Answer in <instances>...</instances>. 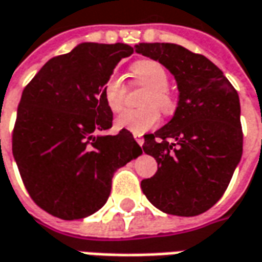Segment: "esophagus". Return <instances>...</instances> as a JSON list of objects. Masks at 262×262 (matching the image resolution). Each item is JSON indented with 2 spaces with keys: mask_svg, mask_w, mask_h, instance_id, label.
<instances>
[{
  "mask_svg": "<svg viewBox=\"0 0 262 262\" xmlns=\"http://www.w3.org/2000/svg\"><path fill=\"white\" fill-rule=\"evenodd\" d=\"M134 138H135V141H137V143L140 144V145H143L144 140H143V137H141V135H138V134H134Z\"/></svg>",
  "mask_w": 262,
  "mask_h": 262,
  "instance_id": "obj_1",
  "label": "esophagus"
}]
</instances>
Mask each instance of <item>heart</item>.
<instances>
[{"mask_svg": "<svg viewBox=\"0 0 262 262\" xmlns=\"http://www.w3.org/2000/svg\"><path fill=\"white\" fill-rule=\"evenodd\" d=\"M131 75L134 83L147 88L144 94L141 110H131L117 118V127L128 129L134 134H144L154 128L160 121L157 107L163 114H171L176 101L174 95L168 89V72L157 60L143 59L131 66ZM101 94L106 106L112 112H121L125 106L127 85L118 73L112 72L102 82Z\"/></svg>", "mask_w": 262, "mask_h": 262, "instance_id": "heart-1", "label": "heart"}]
</instances>
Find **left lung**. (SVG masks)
<instances>
[{
    "label": "left lung",
    "mask_w": 262,
    "mask_h": 262,
    "mask_svg": "<svg viewBox=\"0 0 262 262\" xmlns=\"http://www.w3.org/2000/svg\"><path fill=\"white\" fill-rule=\"evenodd\" d=\"M135 52L164 64L180 92L170 122L144 135V152L160 167L141 189L168 215H201L222 198L241 160L238 92L216 64L182 46L140 43Z\"/></svg>",
    "instance_id": "8db88e82"
}]
</instances>
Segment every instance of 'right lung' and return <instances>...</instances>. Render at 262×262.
<instances>
[{"label":"right lung","mask_w":262,"mask_h":262,"mask_svg":"<svg viewBox=\"0 0 262 262\" xmlns=\"http://www.w3.org/2000/svg\"><path fill=\"white\" fill-rule=\"evenodd\" d=\"M124 43H82L46 63L24 88L12 131V154L30 198L64 221L102 208L117 168L141 154L128 129L112 127L101 88L121 59Z\"/></svg>","instance_id":"right-lung-1"}]
</instances>
